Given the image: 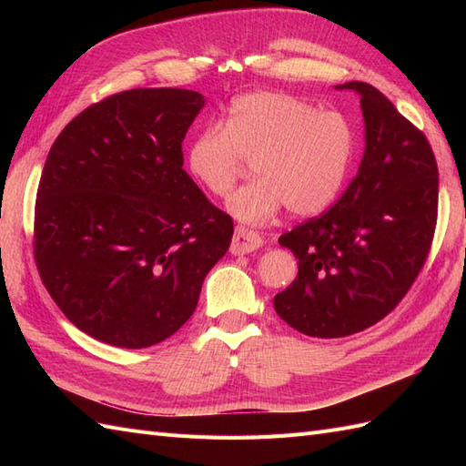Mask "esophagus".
<instances>
[{"label": "esophagus", "mask_w": 466, "mask_h": 466, "mask_svg": "<svg viewBox=\"0 0 466 466\" xmlns=\"http://www.w3.org/2000/svg\"><path fill=\"white\" fill-rule=\"evenodd\" d=\"M262 238L258 232L248 230V228L244 226H236L234 236H232V246H230V252L234 256H240V254H250L254 250H258L262 246Z\"/></svg>", "instance_id": "1"}]
</instances>
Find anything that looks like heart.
<instances>
[{
    "label": "heart",
    "instance_id": "obj_1",
    "mask_svg": "<svg viewBox=\"0 0 466 466\" xmlns=\"http://www.w3.org/2000/svg\"><path fill=\"white\" fill-rule=\"evenodd\" d=\"M356 150L352 122L336 110L282 92L236 97L224 126L208 127L187 147V170L208 192L224 198L242 176L256 180L228 202L238 220L268 222L286 206L312 216L329 206L349 176Z\"/></svg>",
    "mask_w": 466,
    "mask_h": 466
}]
</instances>
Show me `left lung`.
Masks as SVG:
<instances>
[{"mask_svg": "<svg viewBox=\"0 0 466 466\" xmlns=\"http://www.w3.org/2000/svg\"><path fill=\"white\" fill-rule=\"evenodd\" d=\"M364 156L330 210L282 234L299 276L274 296L284 322L316 339H340L382 320L417 280L437 226L439 167L420 130L364 82Z\"/></svg>", "mask_w": 466, "mask_h": 466, "instance_id": "1", "label": "left lung"}]
</instances>
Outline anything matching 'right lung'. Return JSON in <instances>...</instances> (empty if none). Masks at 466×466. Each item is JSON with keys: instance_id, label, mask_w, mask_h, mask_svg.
I'll return each mask as SVG.
<instances>
[{"instance_id": "obj_1", "label": "right lung", "mask_w": 466, "mask_h": 466, "mask_svg": "<svg viewBox=\"0 0 466 466\" xmlns=\"http://www.w3.org/2000/svg\"><path fill=\"white\" fill-rule=\"evenodd\" d=\"M204 104L180 87L120 92L76 116L47 154L35 264L66 319L96 340H166L228 252L232 218L182 167V142Z\"/></svg>"}]
</instances>
